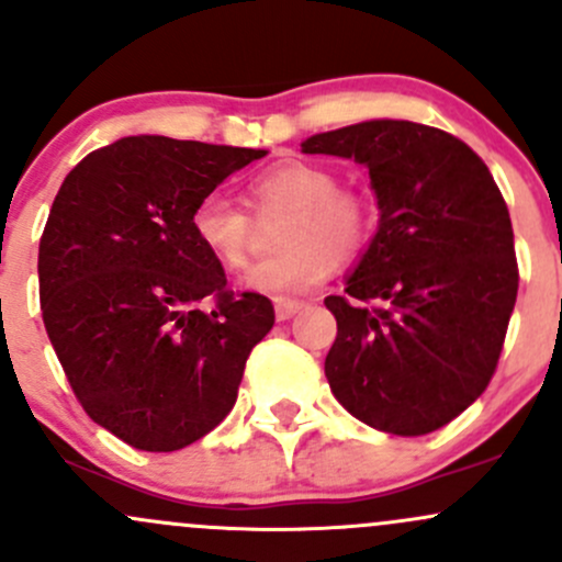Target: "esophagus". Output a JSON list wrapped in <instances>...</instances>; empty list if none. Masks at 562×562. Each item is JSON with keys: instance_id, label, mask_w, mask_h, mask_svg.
I'll list each match as a JSON object with an SVG mask.
<instances>
[{"instance_id": "34e87169", "label": "esophagus", "mask_w": 562, "mask_h": 562, "mask_svg": "<svg viewBox=\"0 0 562 562\" xmlns=\"http://www.w3.org/2000/svg\"><path fill=\"white\" fill-rule=\"evenodd\" d=\"M299 310H304V301H291V299H277L274 301V315L277 321H291Z\"/></svg>"}]
</instances>
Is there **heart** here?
I'll return each instance as SVG.
<instances>
[{"label": "heart", "mask_w": 562, "mask_h": 562, "mask_svg": "<svg viewBox=\"0 0 562 562\" xmlns=\"http://www.w3.org/2000/svg\"><path fill=\"white\" fill-rule=\"evenodd\" d=\"M321 164L285 158L247 182V202L258 215L285 212L280 256L252 266L241 285L266 296H296L321 285L330 266L358 258L376 226V204L366 191L336 186ZM191 234L223 269H241L250 256L252 221L221 193H206L191 210Z\"/></svg>", "instance_id": "obj_1"}]
</instances>
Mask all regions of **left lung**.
<instances>
[{"label":"left lung","instance_id":"8db88e82","mask_svg":"<svg viewBox=\"0 0 562 562\" xmlns=\"http://www.w3.org/2000/svg\"><path fill=\"white\" fill-rule=\"evenodd\" d=\"M301 150L369 167L380 204L345 296L326 299L328 385L371 428L430 434L480 398L504 350L519 285L504 196L463 139L423 123H356Z\"/></svg>","mask_w":562,"mask_h":562}]
</instances>
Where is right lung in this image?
<instances>
[{
	"instance_id": "1",
	"label": "right lung",
	"mask_w": 562,
	"mask_h": 562,
	"mask_svg": "<svg viewBox=\"0 0 562 562\" xmlns=\"http://www.w3.org/2000/svg\"><path fill=\"white\" fill-rule=\"evenodd\" d=\"M266 150L123 137L64 177L40 239V306L93 423L175 452L232 412L252 347L274 326L261 293H234L191 234V210Z\"/></svg>"
}]
</instances>
